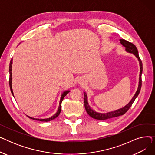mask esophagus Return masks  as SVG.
<instances>
[{"mask_svg": "<svg viewBox=\"0 0 155 155\" xmlns=\"http://www.w3.org/2000/svg\"><path fill=\"white\" fill-rule=\"evenodd\" d=\"M82 82H84V81H82V80H80V82H79V84H82Z\"/></svg>", "mask_w": 155, "mask_h": 155, "instance_id": "34e87169", "label": "esophagus"}]
</instances>
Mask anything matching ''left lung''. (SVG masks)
Segmentation results:
<instances>
[{
    "instance_id": "8db88e82",
    "label": "left lung",
    "mask_w": 155,
    "mask_h": 155,
    "mask_svg": "<svg viewBox=\"0 0 155 155\" xmlns=\"http://www.w3.org/2000/svg\"><path fill=\"white\" fill-rule=\"evenodd\" d=\"M120 43L123 45V46L125 47V50L126 52L131 53L134 54L136 58H137L138 61H139L140 64V77H139V82H138V87L137 88V91L133 97V98L131 100L129 101V102L126 104L125 106L123 107L120 108L117 110H113L111 112H105V113H102V112H98L92 109L90 105L88 104V97L86 92H84V104H85V108L88 113V114L91 117L95 119H98V120H105V119H111L113 117H116L117 116H120L124 114L129 110V109L131 107V105L135 99L137 98V97L140 94L141 88V75H142V72H143V64L142 61L140 58L139 54H138V51L137 50V48L134 45L133 43L127 41L125 39H120Z\"/></svg>"
}]
</instances>
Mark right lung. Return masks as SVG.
Listing matches in <instances>:
<instances>
[{
  "label": "right lung",
  "mask_w": 155,
  "mask_h": 155,
  "mask_svg": "<svg viewBox=\"0 0 155 155\" xmlns=\"http://www.w3.org/2000/svg\"><path fill=\"white\" fill-rule=\"evenodd\" d=\"M12 58L11 59V62H10V64H9V74H10V77H9V86H10V88H11V93L13 95V97H14V93H13V91H12ZM70 92V90H67V91H64L61 95V98H60V103H59V106H58V110H57V112L54 114L53 116H52L51 117H48V118H45V119H39V118H34V117H30L28 115H26L29 118L31 119H33V120H39V121H44V122H48V121H50L55 118H56L57 117H58L60 114L61 112V102L64 99V97L66 96L67 95L68 93H69Z\"/></svg>",
  "instance_id": "obj_1"
}]
</instances>
